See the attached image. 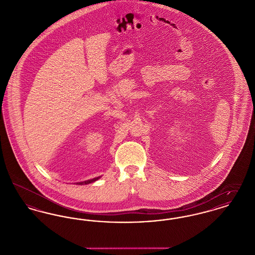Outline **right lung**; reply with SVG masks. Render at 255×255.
<instances>
[{"instance_id": "obj_1", "label": "right lung", "mask_w": 255, "mask_h": 255, "mask_svg": "<svg viewBox=\"0 0 255 255\" xmlns=\"http://www.w3.org/2000/svg\"><path fill=\"white\" fill-rule=\"evenodd\" d=\"M100 177H97V178H95V179H92V180H88V181H85V182H77V184H88V183H91V182H96L97 180H98Z\"/></svg>"}]
</instances>
